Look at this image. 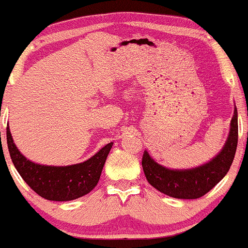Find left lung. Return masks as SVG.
<instances>
[{
    "mask_svg": "<svg viewBox=\"0 0 248 248\" xmlns=\"http://www.w3.org/2000/svg\"><path fill=\"white\" fill-rule=\"evenodd\" d=\"M238 145V111L234 109L231 132L221 153L205 165L192 170H173L162 167L143 153L142 167L148 183L165 195L180 200H196L208 193L231 168Z\"/></svg>",
    "mask_w": 248,
    "mask_h": 248,
    "instance_id": "1",
    "label": "left lung"
}]
</instances>
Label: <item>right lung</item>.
I'll list each match as a JSON object with an SVG mask.
<instances>
[{"label": "right lung", "instance_id": "1", "mask_svg": "<svg viewBox=\"0 0 248 248\" xmlns=\"http://www.w3.org/2000/svg\"><path fill=\"white\" fill-rule=\"evenodd\" d=\"M7 144L15 168L35 193L48 201L65 202L82 197L95 187L113 143L106 144L87 161L65 167L37 165L27 160L13 142L9 126Z\"/></svg>", "mask_w": 248, "mask_h": 248}]
</instances>
